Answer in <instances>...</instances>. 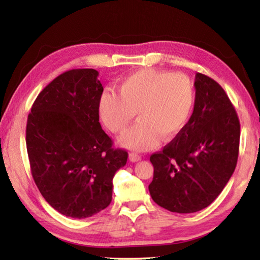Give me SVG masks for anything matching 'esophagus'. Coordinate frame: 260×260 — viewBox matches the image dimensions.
Segmentation results:
<instances>
[{
  "instance_id": "34e87169",
  "label": "esophagus",
  "mask_w": 260,
  "mask_h": 260,
  "mask_svg": "<svg viewBox=\"0 0 260 260\" xmlns=\"http://www.w3.org/2000/svg\"><path fill=\"white\" fill-rule=\"evenodd\" d=\"M129 160L132 162L139 161V160H141V156L139 155V153H136V152H131L129 153Z\"/></svg>"
}]
</instances>
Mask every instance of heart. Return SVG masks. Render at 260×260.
I'll return each instance as SVG.
<instances>
[{
    "label": "heart",
    "instance_id": "obj_1",
    "mask_svg": "<svg viewBox=\"0 0 260 260\" xmlns=\"http://www.w3.org/2000/svg\"><path fill=\"white\" fill-rule=\"evenodd\" d=\"M120 94L104 91L100 117L112 133H121L138 113L139 121L122 134L121 146L136 151L149 150L159 138L174 139L190 119L195 105V87L182 73L143 69L127 77Z\"/></svg>",
    "mask_w": 260,
    "mask_h": 260
}]
</instances>
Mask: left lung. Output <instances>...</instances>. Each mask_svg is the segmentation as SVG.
<instances>
[{"label":"left lung","instance_id":"obj_1","mask_svg":"<svg viewBox=\"0 0 260 260\" xmlns=\"http://www.w3.org/2000/svg\"><path fill=\"white\" fill-rule=\"evenodd\" d=\"M195 105L179 135L152 153L149 191L155 203L177 213L205 209L234 172L240 147V120L225 90L202 73L195 78Z\"/></svg>","mask_w":260,"mask_h":260}]
</instances>
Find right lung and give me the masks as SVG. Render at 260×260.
<instances>
[{
	"label": "right lung",
	"mask_w": 260,
	"mask_h": 260,
	"mask_svg": "<svg viewBox=\"0 0 260 260\" xmlns=\"http://www.w3.org/2000/svg\"><path fill=\"white\" fill-rule=\"evenodd\" d=\"M98 77L94 69L61 73L38 95L26 125L35 184L52 208L74 219L109 206L114 173L128 157L101 127Z\"/></svg>",
	"instance_id": "1"
}]
</instances>
